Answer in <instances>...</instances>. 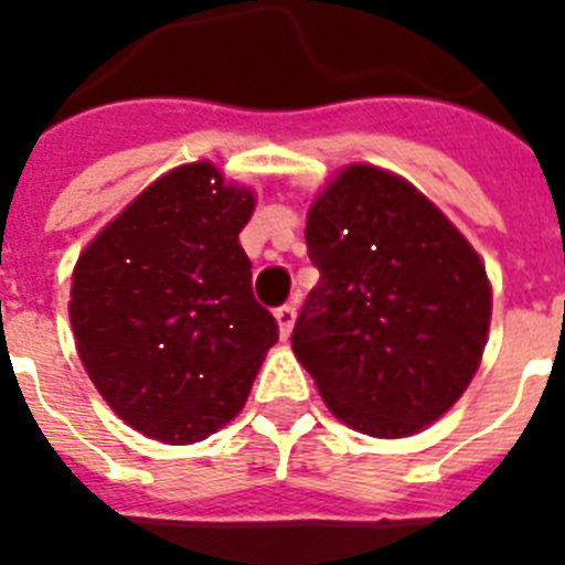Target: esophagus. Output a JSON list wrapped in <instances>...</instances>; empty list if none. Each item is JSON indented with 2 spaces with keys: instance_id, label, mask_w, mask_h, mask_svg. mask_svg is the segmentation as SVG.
I'll return each instance as SVG.
<instances>
[{
  "instance_id": "1",
  "label": "esophagus",
  "mask_w": 565,
  "mask_h": 565,
  "mask_svg": "<svg viewBox=\"0 0 565 565\" xmlns=\"http://www.w3.org/2000/svg\"><path fill=\"white\" fill-rule=\"evenodd\" d=\"M275 319H278L281 337L287 340L292 331V322H296V305H292V301H287V305H281V308H275Z\"/></svg>"
}]
</instances>
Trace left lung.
<instances>
[{"mask_svg":"<svg viewBox=\"0 0 565 565\" xmlns=\"http://www.w3.org/2000/svg\"><path fill=\"white\" fill-rule=\"evenodd\" d=\"M319 284L292 352L337 419L370 437H411L463 395L490 328L475 248L390 172L349 167L308 213Z\"/></svg>","mask_w":565,"mask_h":565,"instance_id":"8db88e82","label":"left lung"}]
</instances>
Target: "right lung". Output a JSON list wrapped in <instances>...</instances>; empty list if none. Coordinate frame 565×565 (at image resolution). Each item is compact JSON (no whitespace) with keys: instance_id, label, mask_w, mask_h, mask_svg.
Masks as SVG:
<instances>
[{"instance_id":"add662e5","label":"right lung","mask_w":565,"mask_h":565,"mask_svg":"<svg viewBox=\"0 0 565 565\" xmlns=\"http://www.w3.org/2000/svg\"><path fill=\"white\" fill-rule=\"evenodd\" d=\"M252 211V193L188 163L137 195L75 264L70 319L84 370L146 437H211L246 404L278 340L239 246Z\"/></svg>"}]
</instances>
